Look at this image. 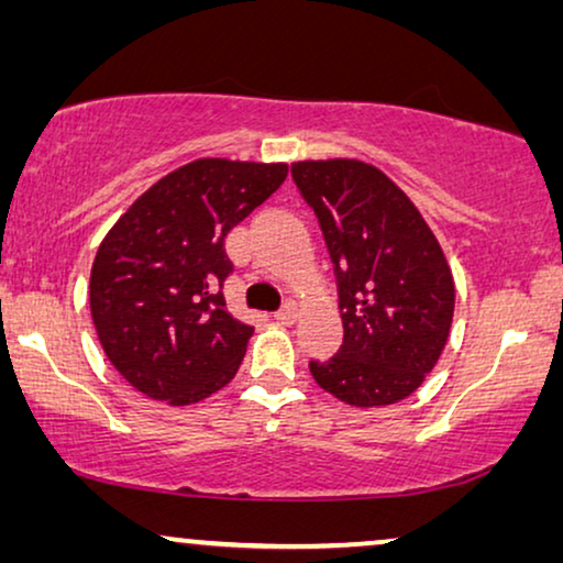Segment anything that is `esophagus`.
Masks as SVG:
<instances>
[{
	"instance_id": "1",
	"label": "esophagus",
	"mask_w": 563,
	"mask_h": 563,
	"mask_svg": "<svg viewBox=\"0 0 563 563\" xmlns=\"http://www.w3.org/2000/svg\"><path fill=\"white\" fill-rule=\"evenodd\" d=\"M274 320L279 322V325H291V322L297 320V305L295 302L284 305L279 312H274Z\"/></svg>"
}]
</instances>
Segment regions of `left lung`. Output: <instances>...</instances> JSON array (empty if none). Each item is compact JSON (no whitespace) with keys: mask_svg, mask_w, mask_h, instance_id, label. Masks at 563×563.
Masks as SVG:
<instances>
[{"mask_svg":"<svg viewBox=\"0 0 563 563\" xmlns=\"http://www.w3.org/2000/svg\"><path fill=\"white\" fill-rule=\"evenodd\" d=\"M338 279L343 345L310 361L314 382L351 407H384L426 382L449 341L456 287L441 243L412 199L356 158L295 161Z\"/></svg>","mask_w":563,"mask_h":563,"instance_id":"left-lung-1","label":"left lung"}]
</instances>
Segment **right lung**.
<instances>
[{"instance_id":"right-lung-1","label":"right lung","mask_w":563,"mask_h":563,"mask_svg":"<svg viewBox=\"0 0 563 563\" xmlns=\"http://www.w3.org/2000/svg\"><path fill=\"white\" fill-rule=\"evenodd\" d=\"M287 164L197 158L145 189L99 243L89 276L104 356L172 407L233 379L253 328L228 312L225 235L274 195Z\"/></svg>"}]
</instances>
